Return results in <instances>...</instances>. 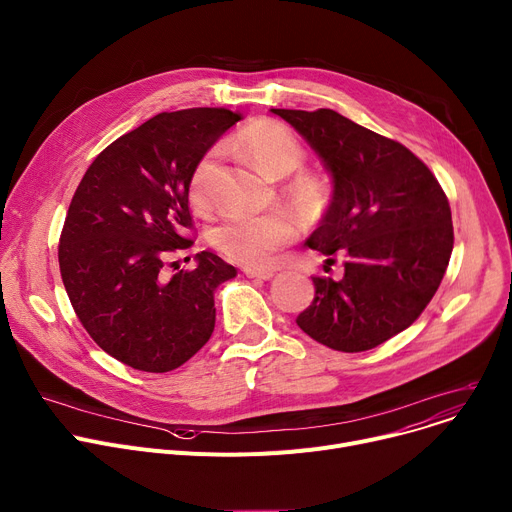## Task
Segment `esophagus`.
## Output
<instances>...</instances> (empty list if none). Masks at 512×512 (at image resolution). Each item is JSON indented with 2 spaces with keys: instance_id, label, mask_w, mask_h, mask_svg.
Masks as SVG:
<instances>
[{
  "instance_id": "34e87169",
  "label": "esophagus",
  "mask_w": 512,
  "mask_h": 512,
  "mask_svg": "<svg viewBox=\"0 0 512 512\" xmlns=\"http://www.w3.org/2000/svg\"><path fill=\"white\" fill-rule=\"evenodd\" d=\"M247 278H257V280H271L274 278V271L269 269H245Z\"/></svg>"
}]
</instances>
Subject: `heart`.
Wrapping results in <instances>:
<instances>
[{"mask_svg":"<svg viewBox=\"0 0 512 512\" xmlns=\"http://www.w3.org/2000/svg\"><path fill=\"white\" fill-rule=\"evenodd\" d=\"M238 146L267 177H286L304 162V148L296 135L280 121L259 119L238 135ZM220 150L212 148L195 164L189 179V197L195 208H208L210 183ZM288 197L304 216H317L325 208L327 189L315 175H298L288 185ZM294 236V222L282 212L247 214L234 212L212 232L214 245L232 261L263 269L276 259V251Z\"/></svg>","mask_w":512,"mask_h":512,"instance_id":"heart-1","label":"heart"}]
</instances>
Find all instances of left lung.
<instances>
[{
    "label": "left lung",
    "instance_id": "1",
    "mask_svg": "<svg viewBox=\"0 0 512 512\" xmlns=\"http://www.w3.org/2000/svg\"><path fill=\"white\" fill-rule=\"evenodd\" d=\"M271 113L309 142L333 181L306 243L346 259L342 280L313 278L315 298L296 323L337 352L377 348L422 315L445 276L453 251L449 199L416 154L344 115Z\"/></svg>",
    "mask_w": 512,
    "mask_h": 512
}]
</instances>
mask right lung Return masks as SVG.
<instances>
[{
	"mask_svg": "<svg viewBox=\"0 0 512 512\" xmlns=\"http://www.w3.org/2000/svg\"><path fill=\"white\" fill-rule=\"evenodd\" d=\"M241 119L208 107L160 113L102 150L74 193L59 241L65 292L94 342L135 370H175L212 337L214 292L236 269L210 251L173 276L164 263L193 245L195 164Z\"/></svg>",
	"mask_w": 512,
	"mask_h": 512,
	"instance_id": "1",
	"label": "right lung"
}]
</instances>
